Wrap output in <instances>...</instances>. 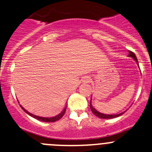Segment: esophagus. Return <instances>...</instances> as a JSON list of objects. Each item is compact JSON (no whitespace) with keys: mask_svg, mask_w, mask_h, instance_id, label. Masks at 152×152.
<instances>
[{"mask_svg":"<svg viewBox=\"0 0 152 152\" xmlns=\"http://www.w3.org/2000/svg\"><path fill=\"white\" fill-rule=\"evenodd\" d=\"M91 81V78L90 77H84V82H86V83H89V82Z\"/></svg>","mask_w":152,"mask_h":152,"instance_id":"34e87169","label":"esophagus"}]
</instances>
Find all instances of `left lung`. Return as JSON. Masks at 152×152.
Here are the masks:
<instances>
[{
  "mask_svg": "<svg viewBox=\"0 0 152 152\" xmlns=\"http://www.w3.org/2000/svg\"><path fill=\"white\" fill-rule=\"evenodd\" d=\"M129 57H131L132 58H134V60H136V61L138 63V60H137V57H136L135 53H134V52L131 51V50H129ZM90 109L91 110H92V112L93 113L94 115H95L96 116L99 117V118H115V117H118L119 116V115H122V114L124 113H119V114H116V115H107V114H103V113H99V111H97L95 109V108L93 107L92 106V104H91V102H90Z\"/></svg>",
  "mask_w": 152,
  "mask_h": 152,
  "instance_id": "left-lung-1",
  "label": "left lung"
}]
</instances>
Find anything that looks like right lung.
<instances>
[{
  "mask_svg": "<svg viewBox=\"0 0 152 152\" xmlns=\"http://www.w3.org/2000/svg\"><path fill=\"white\" fill-rule=\"evenodd\" d=\"M21 107L22 108V110L24 111V112L26 113H27V114H28V115H30V116L34 117V118H37V119H38V120L42 121V122H56V121L60 120V118H61L62 117H63V115H64L65 112H66V108H65V109H64V110H63V112L59 114L58 115H56V116L52 117V118H44V117L37 116V115H34V114L30 113H29L28 111L24 109V108H23L21 106Z\"/></svg>",
  "mask_w": 152,
  "mask_h": 152,
  "instance_id": "add662e5",
  "label": "right lung"
}]
</instances>
